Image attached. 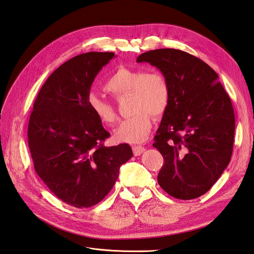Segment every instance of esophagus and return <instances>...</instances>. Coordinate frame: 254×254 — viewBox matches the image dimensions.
Masks as SVG:
<instances>
[{"label": "esophagus", "mask_w": 254, "mask_h": 254, "mask_svg": "<svg viewBox=\"0 0 254 254\" xmlns=\"http://www.w3.org/2000/svg\"><path fill=\"white\" fill-rule=\"evenodd\" d=\"M132 150H133L134 156H140L141 153H143L145 151V147H143V146H133Z\"/></svg>", "instance_id": "1"}]
</instances>
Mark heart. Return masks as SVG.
<instances>
[{"mask_svg":"<svg viewBox=\"0 0 254 254\" xmlns=\"http://www.w3.org/2000/svg\"><path fill=\"white\" fill-rule=\"evenodd\" d=\"M104 89L114 98L130 95L133 115L123 121L115 129V140L123 143H141L146 140L152 127V118L166 111L171 99V89L165 76L156 70L143 72L139 68L120 66L106 80ZM91 113L105 125L117 121V112L111 103L90 93L87 99Z\"/></svg>","mask_w":254,"mask_h":254,"instance_id":"b5f03b06","label":"heart"}]
</instances>
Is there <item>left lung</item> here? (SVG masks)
Masks as SVG:
<instances>
[{
    "instance_id": "1",
    "label": "left lung",
    "mask_w": 254,
    "mask_h": 254,
    "mask_svg": "<svg viewBox=\"0 0 254 254\" xmlns=\"http://www.w3.org/2000/svg\"><path fill=\"white\" fill-rule=\"evenodd\" d=\"M162 72L171 99L152 144L163 156L159 186L168 195L190 200L205 194L231 160L235 117L218 75L204 61L175 49L141 54Z\"/></svg>"
}]
</instances>
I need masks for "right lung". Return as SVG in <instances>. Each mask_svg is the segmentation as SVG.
I'll use <instances>...</instances> for the list:
<instances>
[{
    "instance_id": "1",
    "label": "right lung",
    "mask_w": 254,
    "mask_h": 254,
    "mask_svg": "<svg viewBox=\"0 0 254 254\" xmlns=\"http://www.w3.org/2000/svg\"><path fill=\"white\" fill-rule=\"evenodd\" d=\"M113 57L112 52H90L65 61L44 82L29 117L36 173L54 195L78 209L102 201L132 157L128 144L106 147L110 133L87 103L92 82Z\"/></svg>"
}]
</instances>
